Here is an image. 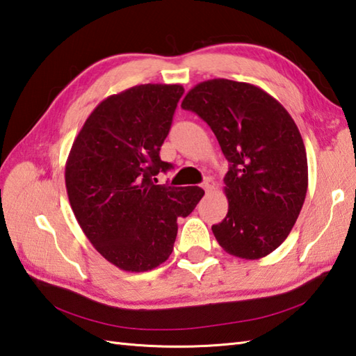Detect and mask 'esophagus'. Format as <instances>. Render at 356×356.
Returning <instances> with one entry per match:
<instances>
[{
	"mask_svg": "<svg viewBox=\"0 0 356 356\" xmlns=\"http://www.w3.org/2000/svg\"><path fill=\"white\" fill-rule=\"evenodd\" d=\"M214 182H213V180L210 179V177H207L205 180H204V184H202V186H204V190L205 191H211L213 190V188H214Z\"/></svg>",
	"mask_w": 356,
	"mask_h": 356,
	"instance_id": "esophagus-1",
	"label": "esophagus"
}]
</instances>
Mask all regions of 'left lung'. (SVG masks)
Returning a JSON list of instances; mask_svg holds the SVG:
<instances>
[{"instance_id": "obj_1", "label": "left lung", "mask_w": 356, "mask_h": 356, "mask_svg": "<svg viewBox=\"0 0 356 356\" xmlns=\"http://www.w3.org/2000/svg\"><path fill=\"white\" fill-rule=\"evenodd\" d=\"M182 108L214 132L225 159L228 213L211 229L227 253L259 259L287 239L307 194V154L282 104L250 83L214 79L185 95Z\"/></svg>"}]
</instances>
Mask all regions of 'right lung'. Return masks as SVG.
<instances>
[{
	"mask_svg": "<svg viewBox=\"0 0 356 356\" xmlns=\"http://www.w3.org/2000/svg\"><path fill=\"white\" fill-rule=\"evenodd\" d=\"M180 85H140L111 95L83 124L69 152L67 197L83 233L124 271H148L168 259L177 218L204 196L199 186L156 185Z\"/></svg>",
	"mask_w": 356,
	"mask_h": 356,
	"instance_id": "add662e5",
	"label": "right lung"
}]
</instances>
